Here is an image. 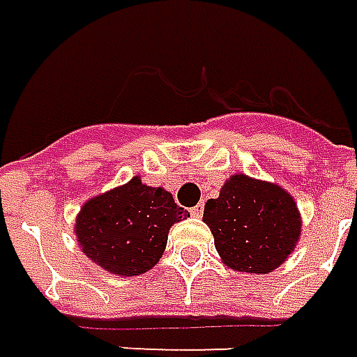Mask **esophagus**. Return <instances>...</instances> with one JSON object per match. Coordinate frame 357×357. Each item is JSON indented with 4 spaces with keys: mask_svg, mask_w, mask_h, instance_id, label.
<instances>
[{
    "mask_svg": "<svg viewBox=\"0 0 357 357\" xmlns=\"http://www.w3.org/2000/svg\"><path fill=\"white\" fill-rule=\"evenodd\" d=\"M190 214L195 218H200L204 214V204H196V206L190 208Z\"/></svg>",
    "mask_w": 357,
    "mask_h": 357,
    "instance_id": "1",
    "label": "esophagus"
}]
</instances>
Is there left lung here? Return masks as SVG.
I'll return each instance as SVG.
<instances>
[{"label":"left lung","instance_id":"1","mask_svg":"<svg viewBox=\"0 0 357 357\" xmlns=\"http://www.w3.org/2000/svg\"><path fill=\"white\" fill-rule=\"evenodd\" d=\"M224 263L245 273H269L295 250L301 220L295 200L277 184L236 174L210 198L204 218Z\"/></svg>","mask_w":357,"mask_h":357}]
</instances>
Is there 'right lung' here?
Wrapping results in <instances>:
<instances>
[{
  "mask_svg": "<svg viewBox=\"0 0 357 357\" xmlns=\"http://www.w3.org/2000/svg\"><path fill=\"white\" fill-rule=\"evenodd\" d=\"M190 216L171 192L135 176L128 184L88 200L76 218L82 251L116 275H141L161 259L173 224Z\"/></svg>",
  "mask_w": 357,
  "mask_h": 357,
  "instance_id": "obj_1",
  "label": "right lung"
}]
</instances>
